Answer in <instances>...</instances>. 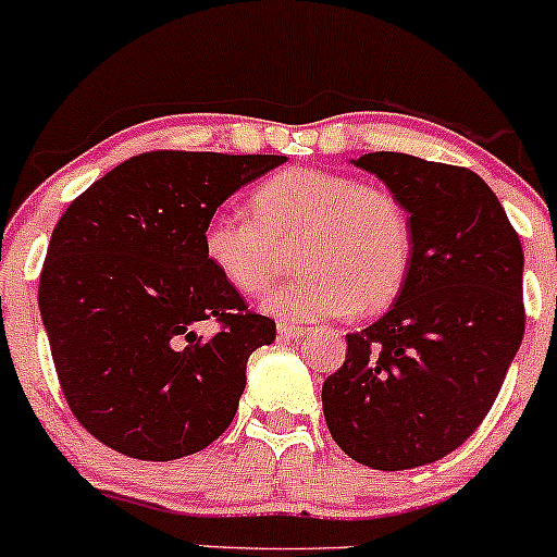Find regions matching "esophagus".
Wrapping results in <instances>:
<instances>
[{
	"label": "esophagus",
	"instance_id": "esophagus-1",
	"mask_svg": "<svg viewBox=\"0 0 557 557\" xmlns=\"http://www.w3.org/2000/svg\"><path fill=\"white\" fill-rule=\"evenodd\" d=\"M305 326H297V323H278V334L284 336V339H302L305 336Z\"/></svg>",
	"mask_w": 557,
	"mask_h": 557
}]
</instances>
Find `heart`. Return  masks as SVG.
I'll return each instance as SVG.
<instances>
[{"mask_svg":"<svg viewBox=\"0 0 557 557\" xmlns=\"http://www.w3.org/2000/svg\"><path fill=\"white\" fill-rule=\"evenodd\" d=\"M249 212H212L202 228V255L223 284L255 297L292 247L299 271L262 299V310L281 321L371 315L408 281L413 223L384 184L289 168L255 186Z\"/></svg>","mask_w":557,"mask_h":557,"instance_id":"1","label":"heart"}]
</instances>
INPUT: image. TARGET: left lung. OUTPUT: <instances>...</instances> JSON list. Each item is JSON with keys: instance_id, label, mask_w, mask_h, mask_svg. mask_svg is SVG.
<instances>
[{"instance_id": "8db88e82", "label": "left lung", "mask_w": 557, "mask_h": 557, "mask_svg": "<svg viewBox=\"0 0 557 557\" xmlns=\"http://www.w3.org/2000/svg\"><path fill=\"white\" fill-rule=\"evenodd\" d=\"M403 199L413 262L392 308L347 334L323 381L326 426L352 460L405 471L458 449L495 405L521 347L523 249L476 173L403 152L355 160Z\"/></svg>"}]
</instances>
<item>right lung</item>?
<instances>
[{"label":"right lung","mask_w":557,"mask_h":557,"mask_svg":"<svg viewBox=\"0 0 557 557\" xmlns=\"http://www.w3.org/2000/svg\"><path fill=\"white\" fill-rule=\"evenodd\" d=\"M284 154H136L62 212L39 278L41 321L76 421L115 453L176 460L234 421L247 360L276 339L202 255L208 218ZM216 323L210 337L198 334Z\"/></svg>","instance_id":"1"}]
</instances>
